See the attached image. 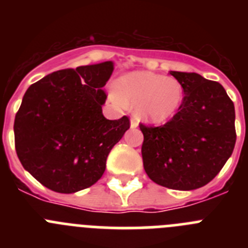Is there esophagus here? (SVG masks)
<instances>
[{"mask_svg": "<svg viewBox=\"0 0 248 248\" xmlns=\"http://www.w3.org/2000/svg\"><path fill=\"white\" fill-rule=\"evenodd\" d=\"M138 125H139V119H138L137 117H133L130 120V128L131 129H135L138 128Z\"/></svg>", "mask_w": 248, "mask_h": 248, "instance_id": "esophagus-1", "label": "esophagus"}]
</instances>
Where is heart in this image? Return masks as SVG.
Instances as JSON below:
<instances>
[{
	"label": "heart",
	"mask_w": 248,
	"mask_h": 248,
	"mask_svg": "<svg viewBox=\"0 0 248 248\" xmlns=\"http://www.w3.org/2000/svg\"><path fill=\"white\" fill-rule=\"evenodd\" d=\"M115 91L118 100L139 107L140 115L153 123L171 119L185 98V91L179 80L153 72H133L122 77Z\"/></svg>",
	"instance_id": "1"
}]
</instances>
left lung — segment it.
I'll use <instances>...</instances> for the list:
<instances>
[{
  "mask_svg": "<svg viewBox=\"0 0 248 248\" xmlns=\"http://www.w3.org/2000/svg\"><path fill=\"white\" fill-rule=\"evenodd\" d=\"M170 74L183 84L184 103L164 125L140 124L141 155L154 183L189 191L209 184L231 156L236 143L235 105L220 83L198 73Z\"/></svg>",
  "mask_w": 248,
  "mask_h": 248,
  "instance_id": "1",
  "label": "left lung"
}]
</instances>
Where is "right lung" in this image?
<instances>
[{
    "label": "right lung",
    "instance_id": "add662e5",
    "mask_svg": "<svg viewBox=\"0 0 248 248\" xmlns=\"http://www.w3.org/2000/svg\"><path fill=\"white\" fill-rule=\"evenodd\" d=\"M113 62L48 74L31 85L15 118L22 166L52 191L73 194L99 180L113 146L130 128L128 117L109 120L103 87Z\"/></svg>",
    "mask_w": 248,
    "mask_h": 248
}]
</instances>
